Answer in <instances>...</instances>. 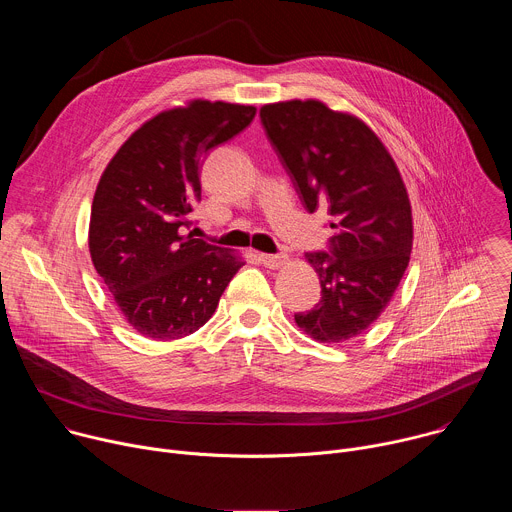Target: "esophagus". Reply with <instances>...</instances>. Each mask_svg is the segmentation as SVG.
I'll return each mask as SVG.
<instances>
[{
	"instance_id": "esophagus-1",
	"label": "esophagus",
	"mask_w": 512,
	"mask_h": 512,
	"mask_svg": "<svg viewBox=\"0 0 512 512\" xmlns=\"http://www.w3.org/2000/svg\"><path fill=\"white\" fill-rule=\"evenodd\" d=\"M259 261H261L265 267H269V269H279V267H283V265L289 261V257H287V255H267V253H259Z\"/></svg>"
}]
</instances>
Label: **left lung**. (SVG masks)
<instances>
[{
  "label": "left lung",
  "instance_id": "obj_1",
  "mask_svg": "<svg viewBox=\"0 0 512 512\" xmlns=\"http://www.w3.org/2000/svg\"><path fill=\"white\" fill-rule=\"evenodd\" d=\"M261 123L306 208L332 216L330 253H306L322 298L296 314L318 342H344L367 330L389 306L413 247L411 202L379 135L326 103L263 105Z\"/></svg>",
  "mask_w": 512,
  "mask_h": 512
}]
</instances>
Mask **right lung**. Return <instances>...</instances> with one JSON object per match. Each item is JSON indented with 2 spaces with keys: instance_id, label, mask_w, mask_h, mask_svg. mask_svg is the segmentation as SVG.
<instances>
[{
  "instance_id": "add662e5",
  "label": "right lung",
  "mask_w": 512,
  "mask_h": 512,
  "mask_svg": "<svg viewBox=\"0 0 512 512\" xmlns=\"http://www.w3.org/2000/svg\"><path fill=\"white\" fill-rule=\"evenodd\" d=\"M255 113L253 105L194 99L145 121L107 164L91 206L89 251L141 336L178 340L202 328L245 265L186 229L206 154Z\"/></svg>"
}]
</instances>
